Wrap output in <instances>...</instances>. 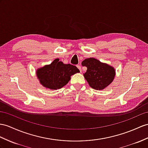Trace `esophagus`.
I'll list each match as a JSON object with an SVG mask.
<instances>
[{
  "mask_svg": "<svg viewBox=\"0 0 148 148\" xmlns=\"http://www.w3.org/2000/svg\"><path fill=\"white\" fill-rule=\"evenodd\" d=\"M77 68H78V69L80 70V71H82V68H81V66H80V65H77Z\"/></svg>",
  "mask_w": 148,
  "mask_h": 148,
  "instance_id": "34e87169",
  "label": "esophagus"
}]
</instances>
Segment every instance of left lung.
<instances>
[{"label":"left lung","instance_id":"8db88e82","mask_svg":"<svg viewBox=\"0 0 148 148\" xmlns=\"http://www.w3.org/2000/svg\"><path fill=\"white\" fill-rule=\"evenodd\" d=\"M82 64L87 67L84 77L93 89L102 90L113 81L116 72L113 67L107 64L90 58L83 61Z\"/></svg>","mask_w":148,"mask_h":148}]
</instances>
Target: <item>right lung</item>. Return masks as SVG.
<instances>
[{"instance_id":"add662e5","label":"right lung","mask_w":148,"mask_h":148,"mask_svg":"<svg viewBox=\"0 0 148 148\" xmlns=\"http://www.w3.org/2000/svg\"><path fill=\"white\" fill-rule=\"evenodd\" d=\"M79 71L77 66L64 64L60 62L59 59H55L49 65L38 69L36 74L43 86L51 90H56L66 85L71 75Z\"/></svg>"}]
</instances>
